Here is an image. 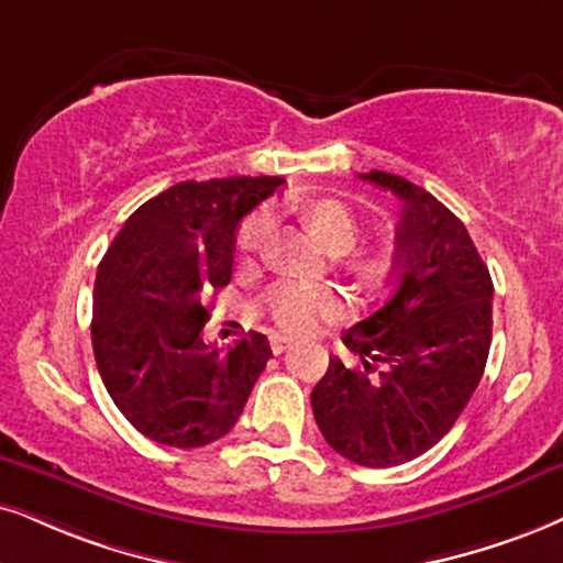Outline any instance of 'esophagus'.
Segmentation results:
<instances>
[{
	"label": "esophagus",
	"mask_w": 563,
	"mask_h": 563,
	"mask_svg": "<svg viewBox=\"0 0 563 563\" xmlns=\"http://www.w3.org/2000/svg\"><path fill=\"white\" fill-rule=\"evenodd\" d=\"M269 345H273V353L280 355V353L286 351V347L290 345V340H288V338H280V334H275V338L269 340Z\"/></svg>",
	"instance_id": "34e87169"
}]
</instances>
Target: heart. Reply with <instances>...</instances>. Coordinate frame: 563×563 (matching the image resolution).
I'll return each mask as SVG.
<instances>
[{
    "mask_svg": "<svg viewBox=\"0 0 563 563\" xmlns=\"http://www.w3.org/2000/svg\"><path fill=\"white\" fill-rule=\"evenodd\" d=\"M311 220L319 233L330 241V244H351L358 236V220L345 205L334 202V199H322L311 208ZM275 231V210L262 208L241 225L239 246L244 252H260L267 246L269 236ZM267 311L283 330L288 332H311L322 319L338 314L340 296L330 288L306 286V283H286V286L275 288L267 298Z\"/></svg>",
    "mask_w": 563,
    "mask_h": 563,
    "instance_id": "1",
    "label": "heart"
}]
</instances>
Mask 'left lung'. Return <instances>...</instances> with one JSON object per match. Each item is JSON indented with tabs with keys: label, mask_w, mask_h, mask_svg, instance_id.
Instances as JSON below:
<instances>
[{
	"label": "left lung",
	"mask_w": 563,
	"mask_h": 563,
	"mask_svg": "<svg viewBox=\"0 0 563 563\" xmlns=\"http://www.w3.org/2000/svg\"><path fill=\"white\" fill-rule=\"evenodd\" d=\"M358 176L402 202L393 288L345 332L361 366L330 358L311 408L334 452L389 467L429 452L471 402L490 347L494 283L437 197L384 170Z\"/></svg>",
	"instance_id": "obj_1"
}]
</instances>
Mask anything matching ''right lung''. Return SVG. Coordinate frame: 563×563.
Returning a JSON list of instances; mask_svg holds the SVG:
<instances>
[{
	"label": "right lung",
	"mask_w": 563,
	"mask_h": 563,
	"mask_svg": "<svg viewBox=\"0 0 563 563\" xmlns=\"http://www.w3.org/2000/svg\"><path fill=\"white\" fill-rule=\"evenodd\" d=\"M286 184L280 176L181 181L126 218L98 265L92 353L113 405L140 433L195 450L239 421L269 343L249 332L208 345L205 298L231 283L241 218Z\"/></svg>",
	"instance_id": "1"
}]
</instances>
